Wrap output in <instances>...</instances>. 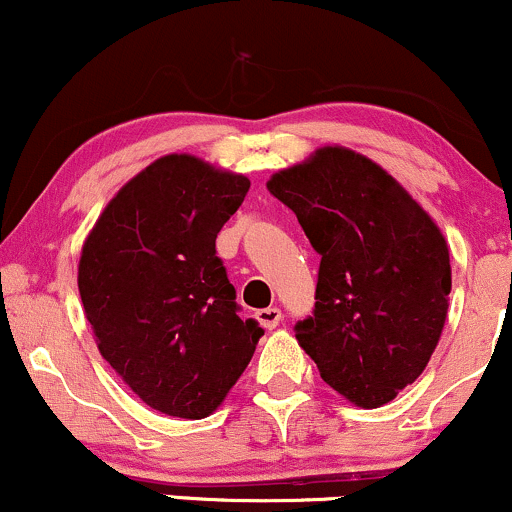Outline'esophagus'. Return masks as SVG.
I'll list each match as a JSON object with an SVG mask.
<instances>
[{
  "label": "esophagus",
  "instance_id": "1",
  "mask_svg": "<svg viewBox=\"0 0 512 512\" xmlns=\"http://www.w3.org/2000/svg\"><path fill=\"white\" fill-rule=\"evenodd\" d=\"M257 322H260L264 329H276L281 322V310L279 307H264V310H257Z\"/></svg>",
  "mask_w": 512,
  "mask_h": 512
}]
</instances>
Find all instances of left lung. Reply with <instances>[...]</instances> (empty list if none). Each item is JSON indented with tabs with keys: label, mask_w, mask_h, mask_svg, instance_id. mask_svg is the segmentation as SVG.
I'll return each mask as SVG.
<instances>
[{
	"label": "left lung",
	"mask_w": 512,
	"mask_h": 512,
	"mask_svg": "<svg viewBox=\"0 0 512 512\" xmlns=\"http://www.w3.org/2000/svg\"><path fill=\"white\" fill-rule=\"evenodd\" d=\"M267 188L322 255L315 312L295 324L300 348L357 408L386 405L420 377L441 338L446 238L389 171L341 145L276 171Z\"/></svg>",
	"instance_id": "1"
}]
</instances>
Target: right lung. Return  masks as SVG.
<instances>
[{"instance_id": "right-lung-1", "label": "right lung", "mask_w": 512, "mask_h": 512, "mask_svg": "<svg viewBox=\"0 0 512 512\" xmlns=\"http://www.w3.org/2000/svg\"><path fill=\"white\" fill-rule=\"evenodd\" d=\"M248 188V176L200 157L164 155L109 200L80 250L78 291L97 348L164 415H212L264 334L238 317L214 248Z\"/></svg>"}]
</instances>
